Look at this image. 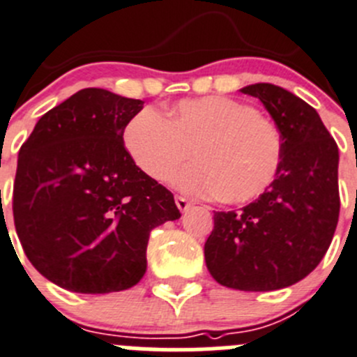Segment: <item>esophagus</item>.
Wrapping results in <instances>:
<instances>
[{"instance_id": "esophagus-1", "label": "esophagus", "mask_w": 357, "mask_h": 357, "mask_svg": "<svg viewBox=\"0 0 357 357\" xmlns=\"http://www.w3.org/2000/svg\"><path fill=\"white\" fill-rule=\"evenodd\" d=\"M176 206H178L179 211H186V209H188L190 206H192V202H190L188 199L181 197V195H176Z\"/></svg>"}]
</instances>
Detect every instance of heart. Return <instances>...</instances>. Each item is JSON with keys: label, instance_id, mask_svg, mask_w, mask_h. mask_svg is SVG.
<instances>
[{"label": "heart", "instance_id": "heart-1", "mask_svg": "<svg viewBox=\"0 0 357 357\" xmlns=\"http://www.w3.org/2000/svg\"><path fill=\"white\" fill-rule=\"evenodd\" d=\"M132 162L153 181H167L190 156L195 163L174 176V185L227 204L262 195L278 174L282 139L269 119L227 96L179 100L167 119L146 107L123 130Z\"/></svg>", "mask_w": 357, "mask_h": 357}]
</instances>
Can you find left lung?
I'll list each match as a JSON object with an SVG mask.
<instances>
[{"label":"left lung","instance_id":"8db88e82","mask_svg":"<svg viewBox=\"0 0 357 357\" xmlns=\"http://www.w3.org/2000/svg\"><path fill=\"white\" fill-rule=\"evenodd\" d=\"M271 114L282 139L278 174L241 211H216L204 245L220 285L278 291L314 271L331 245L340 213L338 146L312 105L269 82L239 89Z\"/></svg>","mask_w":357,"mask_h":357}]
</instances>
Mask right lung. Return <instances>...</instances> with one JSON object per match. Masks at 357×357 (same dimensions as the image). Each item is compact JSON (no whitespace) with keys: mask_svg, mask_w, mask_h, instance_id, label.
<instances>
[{"mask_svg":"<svg viewBox=\"0 0 357 357\" xmlns=\"http://www.w3.org/2000/svg\"><path fill=\"white\" fill-rule=\"evenodd\" d=\"M142 100L86 88L38 119L22 144L13 222L26 257L81 294L139 284L149 232L181 216L174 195L132 162L123 130Z\"/></svg>","mask_w":357,"mask_h":357,"instance_id":"right-lung-1","label":"right lung"}]
</instances>
